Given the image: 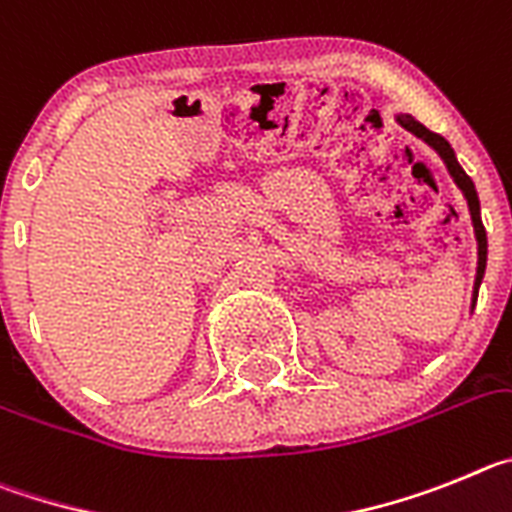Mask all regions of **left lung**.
<instances>
[{
  "mask_svg": "<svg viewBox=\"0 0 512 512\" xmlns=\"http://www.w3.org/2000/svg\"><path fill=\"white\" fill-rule=\"evenodd\" d=\"M395 122H398L403 130L411 132V135H416L418 140L426 142V145L431 147V150H434L441 160H444L446 170H449V176L454 178L457 188L462 191L464 201H467L469 216H472L474 239H477V275H474V288H472V308H474V303H477V293H480L482 278H485V267H487V232H485V227H482L480 199H477V191H474L472 178L464 173L462 165H459V160H457V155H454V150H451V145L444 140V137L436 135V132H431L428 127H423L418 119L408 117V114H398V117H395Z\"/></svg>",
  "mask_w": 512,
  "mask_h": 512,
  "instance_id": "1",
  "label": "left lung"
}]
</instances>
